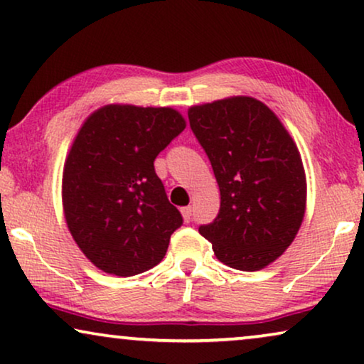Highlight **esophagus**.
<instances>
[{
    "label": "esophagus",
    "instance_id": "obj_1",
    "mask_svg": "<svg viewBox=\"0 0 364 364\" xmlns=\"http://www.w3.org/2000/svg\"><path fill=\"white\" fill-rule=\"evenodd\" d=\"M181 212H182V217H183V220L186 222H188L192 218V207L191 205H187V207H182L181 208Z\"/></svg>",
    "mask_w": 364,
    "mask_h": 364
}]
</instances>
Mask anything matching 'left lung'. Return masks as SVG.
<instances>
[{
	"label": "left lung",
	"mask_w": 364,
	"mask_h": 364,
	"mask_svg": "<svg viewBox=\"0 0 364 364\" xmlns=\"http://www.w3.org/2000/svg\"><path fill=\"white\" fill-rule=\"evenodd\" d=\"M220 191L215 220L198 228L230 268L262 270L295 240L306 210L300 151L277 114L250 96L188 107Z\"/></svg>",
	"instance_id": "8db88e82"
}]
</instances>
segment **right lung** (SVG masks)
Instances as JSON below:
<instances>
[{"label": "right lung", "instance_id": "right-lung-1", "mask_svg": "<svg viewBox=\"0 0 364 364\" xmlns=\"http://www.w3.org/2000/svg\"><path fill=\"white\" fill-rule=\"evenodd\" d=\"M173 107L107 104L89 114L63 168V212L81 252L99 270L132 277L166 255L182 215L154 161L186 129Z\"/></svg>", "mask_w": 364, "mask_h": 364}]
</instances>
